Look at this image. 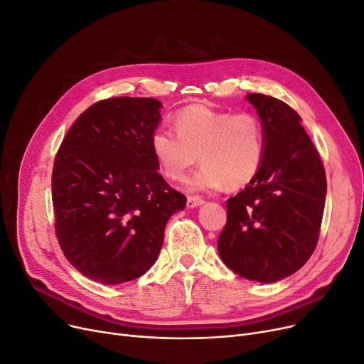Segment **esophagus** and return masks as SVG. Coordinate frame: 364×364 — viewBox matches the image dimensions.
<instances>
[{
	"instance_id": "obj_1",
	"label": "esophagus",
	"mask_w": 364,
	"mask_h": 364,
	"mask_svg": "<svg viewBox=\"0 0 364 364\" xmlns=\"http://www.w3.org/2000/svg\"><path fill=\"white\" fill-rule=\"evenodd\" d=\"M203 202L205 200L199 196H188L187 198V207L188 208H196V207H199V205H202Z\"/></svg>"
}]
</instances>
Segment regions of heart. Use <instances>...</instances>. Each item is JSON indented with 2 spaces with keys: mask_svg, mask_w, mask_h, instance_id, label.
<instances>
[{
  "mask_svg": "<svg viewBox=\"0 0 364 364\" xmlns=\"http://www.w3.org/2000/svg\"><path fill=\"white\" fill-rule=\"evenodd\" d=\"M150 135V149L162 176L184 178L198 159L203 166L186 181L191 192H213L228 186L241 188L257 177L266 154L260 119L252 113H230L207 105H188Z\"/></svg>",
  "mask_w": 364,
  "mask_h": 364,
  "instance_id": "heart-1",
  "label": "heart"
}]
</instances>
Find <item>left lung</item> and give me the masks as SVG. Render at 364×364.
<instances>
[{"instance_id": "left-lung-1", "label": "left lung", "mask_w": 364, "mask_h": 364, "mask_svg": "<svg viewBox=\"0 0 364 364\" xmlns=\"http://www.w3.org/2000/svg\"><path fill=\"white\" fill-rule=\"evenodd\" d=\"M266 136L257 177L228 199V221L217 248L235 274L277 282L302 267L317 247L327 181L302 119L274 97L248 93Z\"/></svg>"}]
</instances>
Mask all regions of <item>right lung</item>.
Returning a JSON list of instances; mask_svg holds the SVG:
<instances>
[{
  "label": "right lung",
  "instance_id": "right-lung-1",
  "mask_svg": "<svg viewBox=\"0 0 364 364\" xmlns=\"http://www.w3.org/2000/svg\"><path fill=\"white\" fill-rule=\"evenodd\" d=\"M162 104L153 98L95 102L68 129L52 172L55 232L67 260L101 284L144 275L186 196L157 172L150 135Z\"/></svg>",
  "mask_w": 364,
  "mask_h": 364
}]
</instances>
